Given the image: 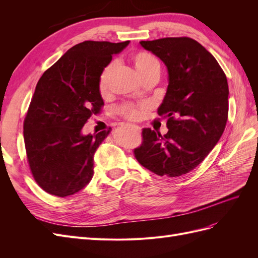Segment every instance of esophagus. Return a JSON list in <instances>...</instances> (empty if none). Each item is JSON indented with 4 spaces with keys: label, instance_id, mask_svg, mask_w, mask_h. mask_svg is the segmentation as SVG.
<instances>
[{
    "label": "esophagus",
    "instance_id": "obj_1",
    "mask_svg": "<svg viewBox=\"0 0 258 258\" xmlns=\"http://www.w3.org/2000/svg\"><path fill=\"white\" fill-rule=\"evenodd\" d=\"M131 128H132V129H135V130H136V131H138V132L141 131V128H140L139 126H135V124H131Z\"/></svg>",
    "mask_w": 258,
    "mask_h": 258
}]
</instances>
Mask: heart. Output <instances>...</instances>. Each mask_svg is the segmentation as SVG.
<instances>
[{
  "mask_svg": "<svg viewBox=\"0 0 258 258\" xmlns=\"http://www.w3.org/2000/svg\"><path fill=\"white\" fill-rule=\"evenodd\" d=\"M132 64L139 75L142 77V80L146 79L148 76L158 75L160 72V63L159 60L156 58L154 54L147 51H137L132 53L131 56ZM114 71V63L107 64L103 71L101 72L99 77V92L103 98L107 97L108 91H110V80L112 73ZM148 105L146 103L134 104V103H121L117 106L116 111L119 115L129 120H138L148 111Z\"/></svg>",
  "mask_w": 258,
  "mask_h": 258,
  "instance_id": "1",
  "label": "heart"
}]
</instances>
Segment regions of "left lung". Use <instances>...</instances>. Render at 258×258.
Instances as JSON below:
<instances>
[{"mask_svg":"<svg viewBox=\"0 0 258 258\" xmlns=\"http://www.w3.org/2000/svg\"><path fill=\"white\" fill-rule=\"evenodd\" d=\"M168 70V88L158 114L167 119L161 136L142 131L137 160L160 176H181L205 160L221 139L228 118V83L216 59L189 37L140 42Z\"/></svg>","mask_w":258,"mask_h":258,"instance_id":"left-lung-1","label":"left lung"}]
</instances>
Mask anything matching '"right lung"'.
I'll use <instances>...</instances> for the list:
<instances>
[{
  "instance_id": "1",
  "label": "right lung",
  "mask_w": 258,
  "mask_h": 258,
  "mask_svg": "<svg viewBox=\"0 0 258 258\" xmlns=\"http://www.w3.org/2000/svg\"><path fill=\"white\" fill-rule=\"evenodd\" d=\"M85 41L70 48L38 81L23 122L31 172L57 197L83 189L93 176V155L108 130L83 135V127L104 105L99 77L112 56L128 46Z\"/></svg>"
}]
</instances>
